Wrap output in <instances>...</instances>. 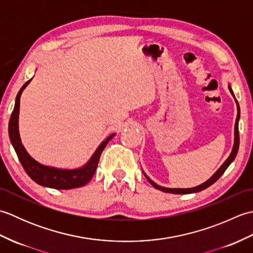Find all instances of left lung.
Returning <instances> with one entry per match:
<instances>
[{
	"mask_svg": "<svg viewBox=\"0 0 253 253\" xmlns=\"http://www.w3.org/2000/svg\"><path fill=\"white\" fill-rule=\"evenodd\" d=\"M228 89H229V91H230V93H232L233 96L235 98L233 90H232V88H230V84L228 85ZM235 101H236V104H237V111H238V113H237V118H236V123H235V140H234V147H233L232 152H230V154H229V157H228L227 160L225 161V162L222 164L221 168H219V169L215 171V173L213 174V176L211 177V178L208 179L206 182H203V184L199 185V186H197V187H193V188H165V187L159 186L158 184H155V182H154L153 180H151V179L149 178V177L146 175V173H143L144 176H146V178L149 180L150 184H151V185L155 188V189H159V190H161V191L169 192V193H176V195H187V193L199 192V191H201V190L207 189L208 187H210L212 184H214V182H215V181L219 178V177H221V176L224 174V171L227 169V168L230 165V163H232L233 161L235 160L236 155H237V152H238V149H239L238 122H239V118H240V109H239V104H238L237 100H236V98H235Z\"/></svg>",
	"mask_w": 253,
	"mask_h": 253,
	"instance_id": "obj_1",
	"label": "left lung"
}]
</instances>
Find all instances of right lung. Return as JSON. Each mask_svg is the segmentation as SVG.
Returning <instances> with one entry per match:
<instances>
[{
    "mask_svg": "<svg viewBox=\"0 0 253 253\" xmlns=\"http://www.w3.org/2000/svg\"><path fill=\"white\" fill-rule=\"evenodd\" d=\"M31 79L28 80L17 93L15 100V106L12 115L8 123V135L10 142L15 149V152L17 154L19 162L23 165L26 173L28 174L30 178L36 181L37 184L41 186L54 188V189H73V188L83 187L92 178L95 173L96 166H98L101 153L106 147L107 142L115 136V133H112L102 142L98 149L95 150L92 157L84 166L75 169H64L51 168L45 166L37 162L35 159H32L28 152L26 151L25 147L21 143L18 130V116H19V104H20V95L24 89L28 85Z\"/></svg>",
    "mask_w": 253,
    "mask_h": 253,
    "instance_id": "1",
    "label": "right lung"
}]
</instances>
